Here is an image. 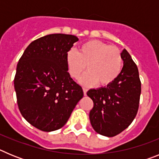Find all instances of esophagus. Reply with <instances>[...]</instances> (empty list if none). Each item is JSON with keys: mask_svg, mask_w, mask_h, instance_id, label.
<instances>
[{"mask_svg": "<svg viewBox=\"0 0 159 159\" xmlns=\"http://www.w3.org/2000/svg\"><path fill=\"white\" fill-rule=\"evenodd\" d=\"M83 91H84V95H86L87 92H88V89H87V88H83Z\"/></svg>", "mask_w": 159, "mask_h": 159, "instance_id": "34e87169", "label": "esophagus"}]
</instances>
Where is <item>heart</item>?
<instances>
[{
	"label": "heart",
	"instance_id": "heart-1",
	"mask_svg": "<svg viewBox=\"0 0 159 159\" xmlns=\"http://www.w3.org/2000/svg\"><path fill=\"white\" fill-rule=\"evenodd\" d=\"M121 52L116 46L99 40H89L80 47L78 52L69 50L66 54V64L70 75L78 79L86 67V72L80 81L84 86L100 87L111 84L123 68Z\"/></svg>",
	"mask_w": 159,
	"mask_h": 159
}]
</instances>
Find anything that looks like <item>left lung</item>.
<instances>
[{
	"mask_svg": "<svg viewBox=\"0 0 159 159\" xmlns=\"http://www.w3.org/2000/svg\"><path fill=\"white\" fill-rule=\"evenodd\" d=\"M121 73L109 86L90 89L87 95L93 100L89 114L94 130L113 137L127 128L137 115L141 94L139 70L128 52H122Z\"/></svg>",
	"mask_w": 159,
	"mask_h": 159,
	"instance_id": "1",
	"label": "left lung"
}]
</instances>
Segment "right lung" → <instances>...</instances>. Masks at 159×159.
I'll return each mask as SVG.
<instances>
[{
  "label": "right lung",
  "mask_w": 159,
  "mask_h": 159,
  "mask_svg": "<svg viewBox=\"0 0 159 159\" xmlns=\"http://www.w3.org/2000/svg\"><path fill=\"white\" fill-rule=\"evenodd\" d=\"M78 40L72 35H47L32 41L19 60L14 79L18 107L39 130L64 127L84 96L66 64V54Z\"/></svg>",
  "instance_id": "1"
}]
</instances>
